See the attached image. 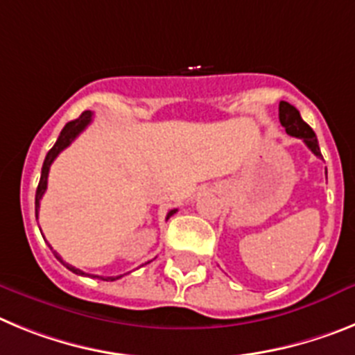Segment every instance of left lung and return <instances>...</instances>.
Instances as JSON below:
<instances>
[{
  "label": "left lung",
  "instance_id": "left-lung-1",
  "mask_svg": "<svg viewBox=\"0 0 355 355\" xmlns=\"http://www.w3.org/2000/svg\"><path fill=\"white\" fill-rule=\"evenodd\" d=\"M279 119H280V125L286 128V134L302 139L314 155L318 157V159H323L322 152H320L316 134H314L313 128H311V126L302 119L300 112H298L291 103H288V101H280Z\"/></svg>",
  "mask_w": 355,
  "mask_h": 355
}]
</instances>
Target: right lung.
Masks as SVG:
<instances>
[{
	"label": "right lung",
	"instance_id": "add662e5",
	"mask_svg": "<svg viewBox=\"0 0 355 355\" xmlns=\"http://www.w3.org/2000/svg\"><path fill=\"white\" fill-rule=\"evenodd\" d=\"M91 121H92V112H91V110H85V112L80 114V118H76V119H73V121L67 123V125L62 128V132H60V135H58L57 143L53 144V148H51V150H49V152H48V155H46L44 164H42V171H41V180H39V186H37V193H35V216H39V207H41V198H42V195H44V193H46V187H48L49 166L53 164V160L57 159V155L60 152H62L64 148L69 146V144L73 143V141H75L76 137H78L80 132H84L85 128H87V125ZM175 212H177V209H173V211H169L168 216H166V220H169V218H171V216H173ZM53 254H55V257H57L58 261H60V263H62L64 266H66L69 271H73V273H76V275H87V273H84V271L78 270V268H75V266H71V264L64 263V261H62V259H60V255H58L57 252H53ZM91 277H98V275H91ZM98 279H101V280H116V279H121V275H119V277H98Z\"/></svg>",
	"mask_w": 355,
	"mask_h": 355
}]
</instances>
